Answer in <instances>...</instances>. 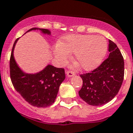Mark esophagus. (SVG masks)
Masks as SVG:
<instances>
[{"mask_svg": "<svg viewBox=\"0 0 133 133\" xmlns=\"http://www.w3.org/2000/svg\"><path fill=\"white\" fill-rule=\"evenodd\" d=\"M66 75H67V76L69 77H73L75 75V73L73 72V71H67Z\"/></svg>", "mask_w": 133, "mask_h": 133, "instance_id": "1", "label": "esophagus"}]
</instances>
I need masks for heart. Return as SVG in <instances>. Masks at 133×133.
I'll list each match as a JSON object with an SVG mask.
<instances>
[{
  "mask_svg": "<svg viewBox=\"0 0 133 133\" xmlns=\"http://www.w3.org/2000/svg\"><path fill=\"white\" fill-rule=\"evenodd\" d=\"M108 44L102 37L71 35L65 37L55 50L59 60L65 62L69 53H74V58L83 69L89 70L101 63L107 51Z\"/></svg>",
  "mask_w": 133,
  "mask_h": 133,
  "instance_id": "obj_1",
  "label": "heart"
}]
</instances>
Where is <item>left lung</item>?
<instances>
[{"mask_svg": "<svg viewBox=\"0 0 133 133\" xmlns=\"http://www.w3.org/2000/svg\"><path fill=\"white\" fill-rule=\"evenodd\" d=\"M108 58L95 69L81 74L79 96L94 106L111 101L117 95L124 78V59L117 45L109 40Z\"/></svg>", "mask_w": 133, "mask_h": 133, "instance_id": "left-lung-1", "label": "left lung"}]
</instances>
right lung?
I'll return each instance as SVG.
<instances>
[{"label": "right lung", "instance_id": "right-lung-1", "mask_svg": "<svg viewBox=\"0 0 133 133\" xmlns=\"http://www.w3.org/2000/svg\"><path fill=\"white\" fill-rule=\"evenodd\" d=\"M32 30H40L47 35L51 33L48 29L37 27L27 32ZM18 39L14 43L10 59V72L12 85L16 91L31 106L37 108L51 106L55 101L59 85L65 78L64 69L48 65L37 74L24 73L18 67L14 57V50Z\"/></svg>", "mask_w": 133, "mask_h": 133}]
</instances>
